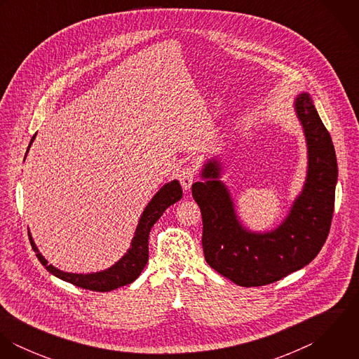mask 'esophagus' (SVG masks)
Masks as SVG:
<instances>
[{
    "instance_id": "1",
    "label": "esophagus",
    "mask_w": 359,
    "mask_h": 359,
    "mask_svg": "<svg viewBox=\"0 0 359 359\" xmlns=\"http://www.w3.org/2000/svg\"><path fill=\"white\" fill-rule=\"evenodd\" d=\"M195 165H188V167H184L180 174H178V178H180V182L184 188V191H189L194 181H195Z\"/></svg>"
}]
</instances>
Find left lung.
I'll return each mask as SVG.
<instances>
[{
    "label": "left lung",
    "instance_id": "8db88e82",
    "mask_svg": "<svg viewBox=\"0 0 359 359\" xmlns=\"http://www.w3.org/2000/svg\"><path fill=\"white\" fill-rule=\"evenodd\" d=\"M294 111L307 142V177L285 219L272 231L243 226L231 192L219 180L221 161L207 158L192 196L203 219L207 264L233 283L252 287L273 283L308 265L326 242L334 208L337 160L309 94L294 100Z\"/></svg>",
    "mask_w": 359,
    "mask_h": 359
}]
</instances>
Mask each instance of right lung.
Instances as JSON below:
<instances>
[{
  "instance_id": "obj_1",
  "label": "right lung",
  "mask_w": 359,
  "mask_h": 359,
  "mask_svg": "<svg viewBox=\"0 0 359 359\" xmlns=\"http://www.w3.org/2000/svg\"><path fill=\"white\" fill-rule=\"evenodd\" d=\"M37 133L33 135L26 156L29 154V149L36 138ZM25 156V158H26ZM182 198V189L177 180H172L167 184H164L152 198V201L145 207L134 238L131 241V246L127 250V253L121 257L116 264L109 266L107 269H103L100 272H91V273H72V272H63L48 264V261L39 252L30 231H29V239L32 243L33 250L36 252V256L40 259V262L47 268V271L53 276L69 282L77 287L93 290V292H110L114 289H118L121 286L133 283L145 268L148 258H149V250H148V241H149V232L152 229L156 221L163 215L167 207H170Z\"/></svg>"
}]
</instances>
